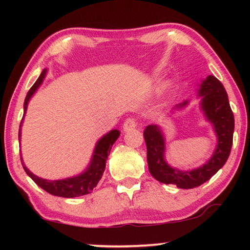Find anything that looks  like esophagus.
<instances>
[{"instance_id":"1","label":"esophagus","mask_w":250,"mask_h":250,"mask_svg":"<svg viewBox=\"0 0 250 250\" xmlns=\"http://www.w3.org/2000/svg\"><path fill=\"white\" fill-rule=\"evenodd\" d=\"M135 126H137V120H135L134 118H128L124 124V131L126 132V131L134 129Z\"/></svg>"}]
</instances>
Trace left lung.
<instances>
[{
  "label": "left lung",
  "mask_w": 250,
  "mask_h": 250,
  "mask_svg": "<svg viewBox=\"0 0 250 250\" xmlns=\"http://www.w3.org/2000/svg\"><path fill=\"white\" fill-rule=\"evenodd\" d=\"M201 108L207 121L214 126L217 137V146L207 162L192 171H180L168 166L164 159L166 140L158 125H147L143 135L146 145V160L151 175L164 184H174L179 188H194L205 183L224 167L229 156L232 134H234V115L228 101L225 88L214 76L204 79L198 88ZM188 100L176 104L177 109L185 107Z\"/></svg>",
  "instance_id": "8db88e82"
}]
</instances>
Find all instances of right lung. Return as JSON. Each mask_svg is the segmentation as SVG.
<instances>
[{
    "label": "right lung",
    "mask_w": 250,
    "mask_h": 250,
    "mask_svg": "<svg viewBox=\"0 0 250 250\" xmlns=\"http://www.w3.org/2000/svg\"><path fill=\"white\" fill-rule=\"evenodd\" d=\"M46 73H47V69H44L42 71L39 79L36 80L31 89L28 90L26 98H25V101H24V116H25V112H26L29 99L32 98V96L35 94L37 88H39L42 84V83H43ZM24 116L20 125V131H19L20 140H21V126H22ZM119 135H120L119 130H116V129L111 130L107 134H104V137L97 142L89 166H88L86 170H84V172H83L82 174H79L77 176L68 177V179L56 180V181L42 179V177H39L37 175L33 174V173L24 166L22 158H21V161H22V166L24 167L25 172L27 173V175L31 177V179L35 182L40 188H43L44 191H46L47 193L52 194V195L67 197V198L87 195V194L92 192V189L96 188L97 184H98V182L100 181L101 177H103V174L105 168V161L108 159V154L110 153V150H111L113 143H115L117 141V139L119 138Z\"/></svg>",
    "instance_id": "obj_1"
}]
</instances>
